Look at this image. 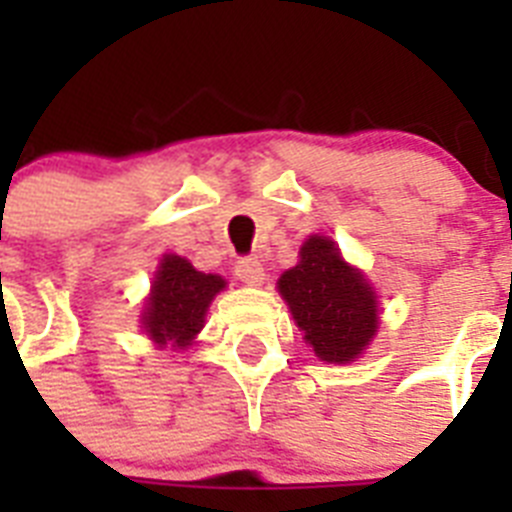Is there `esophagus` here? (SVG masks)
<instances>
[{
  "label": "esophagus",
  "instance_id": "esophagus-1",
  "mask_svg": "<svg viewBox=\"0 0 512 512\" xmlns=\"http://www.w3.org/2000/svg\"><path fill=\"white\" fill-rule=\"evenodd\" d=\"M235 277L241 279V282L251 284V287H259L264 282V264H261L256 256H248V259H241L235 264Z\"/></svg>",
  "mask_w": 512,
  "mask_h": 512
}]
</instances>
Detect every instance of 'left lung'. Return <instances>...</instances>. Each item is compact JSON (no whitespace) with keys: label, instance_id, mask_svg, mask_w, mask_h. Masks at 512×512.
I'll return each mask as SVG.
<instances>
[{"label":"left lung","instance_id":"8db88e82","mask_svg":"<svg viewBox=\"0 0 512 512\" xmlns=\"http://www.w3.org/2000/svg\"><path fill=\"white\" fill-rule=\"evenodd\" d=\"M279 292L312 351L330 364L354 361L377 333L372 287L325 235L307 238L300 264L279 277Z\"/></svg>","mask_w":512,"mask_h":512}]
</instances>
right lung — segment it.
<instances>
[{
    "mask_svg": "<svg viewBox=\"0 0 512 512\" xmlns=\"http://www.w3.org/2000/svg\"><path fill=\"white\" fill-rule=\"evenodd\" d=\"M225 287V279L202 274L182 256H164L153 279L143 325L156 343L189 346L205 323L212 297Z\"/></svg>",
    "mask_w": 512,
    "mask_h": 512,
    "instance_id": "right-lung-1",
    "label": "right lung"
}]
</instances>
